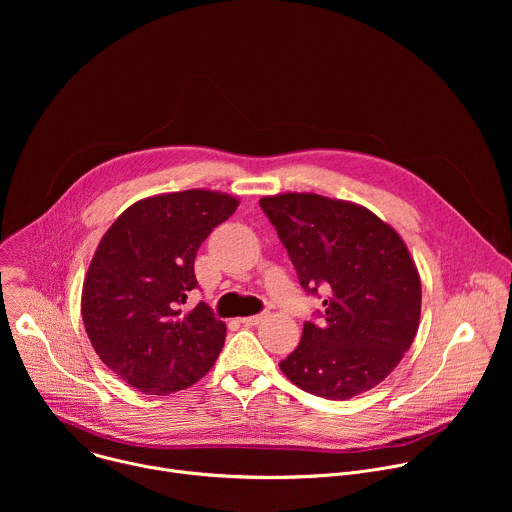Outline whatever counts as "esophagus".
<instances>
[{"mask_svg":"<svg viewBox=\"0 0 512 512\" xmlns=\"http://www.w3.org/2000/svg\"><path fill=\"white\" fill-rule=\"evenodd\" d=\"M263 318H265V314H257V316H247V318H241V322H243L245 326H255V324H259Z\"/></svg>","mask_w":512,"mask_h":512,"instance_id":"obj_1","label":"esophagus"}]
</instances>
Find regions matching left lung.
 Here are the masks:
<instances>
[{
    "mask_svg": "<svg viewBox=\"0 0 512 512\" xmlns=\"http://www.w3.org/2000/svg\"><path fill=\"white\" fill-rule=\"evenodd\" d=\"M263 212L308 294L324 287L320 322L279 362L300 389L346 401L377 387L409 350L421 281L405 241L360 204L312 192L263 196Z\"/></svg>",
    "mask_w": 512,
    "mask_h": 512,
    "instance_id": "1",
    "label": "left lung"
}]
</instances>
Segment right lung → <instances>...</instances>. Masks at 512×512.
Here are the masks:
<instances>
[{
    "label": "right lung",
    "instance_id": "obj_1",
    "mask_svg": "<svg viewBox=\"0 0 512 512\" xmlns=\"http://www.w3.org/2000/svg\"><path fill=\"white\" fill-rule=\"evenodd\" d=\"M239 200L216 190H182L131 204L103 235L89 265L81 312L107 367L145 395H170L200 381L221 354L227 324L200 302L194 259Z\"/></svg>",
    "mask_w": 512,
    "mask_h": 512
}]
</instances>
